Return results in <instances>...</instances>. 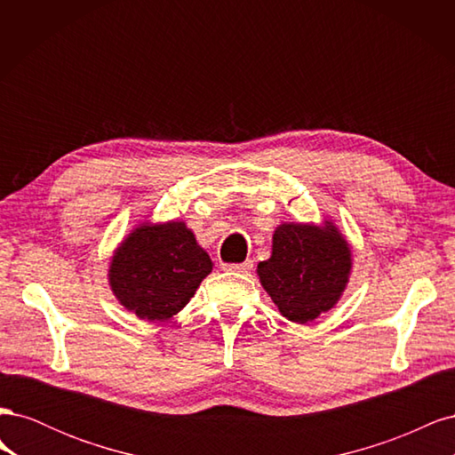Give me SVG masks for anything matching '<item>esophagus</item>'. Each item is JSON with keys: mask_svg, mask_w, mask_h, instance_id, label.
<instances>
[{"mask_svg": "<svg viewBox=\"0 0 455 455\" xmlns=\"http://www.w3.org/2000/svg\"><path fill=\"white\" fill-rule=\"evenodd\" d=\"M226 271H235V273H246V271H251L252 267H254V264H252V259H246V261H243V264H224L222 266Z\"/></svg>", "mask_w": 455, "mask_h": 455, "instance_id": "34e87169", "label": "esophagus"}]
</instances>
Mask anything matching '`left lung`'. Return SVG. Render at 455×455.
<instances>
[{"label": "left lung", "mask_w": 455, "mask_h": 455, "mask_svg": "<svg viewBox=\"0 0 455 455\" xmlns=\"http://www.w3.org/2000/svg\"><path fill=\"white\" fill-rule=\"evenodd\" d=\"M353 252L346 235L323 224L283 222L273 231L271 256L258 264V277L279 313L296 324L313 323L332 309L351 277Z\"/></svg>", "instance_id": "left-lung-1"}]
</instances>
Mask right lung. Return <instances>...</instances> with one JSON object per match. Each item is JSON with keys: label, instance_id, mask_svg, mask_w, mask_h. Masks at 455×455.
I'll return each instance as SVG.
<instances>
[{"label": "right lung", "instance_id": "obj_1", "mask_svg": "<svg viewBox=\"0 0 455 455\" xmlns=\"http://www.w3.org/2000/svg\"><path fill=\"white\" fill-rule=\"evenodd\" d=\"M212 266L182 220H144L109 258L108 284L119 304L139 319L164 323L189 304Z\"/></svg>", "mask_w": 455, "mask_h": 455}]
</instances>
